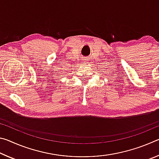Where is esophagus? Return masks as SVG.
I'll list each match as a JSON object with an SVG mask.
<instances>
[{
	"label": "esophagus",
	"mask_w": 159,
	"mask_h": 159,
	"mask_svg": "<svg viewBox=\"0 0 159 159\" xmlns=\"http://www.w3.org/2000/svg\"><path fill=\"white\" fill-rule=\"evenodd\" d=\"M83 62H84V63H87V61H86V60H85V59H84V60H83Z\"/></svg>",
	"instance_id": "esophagus-1"
}]
</instances>
